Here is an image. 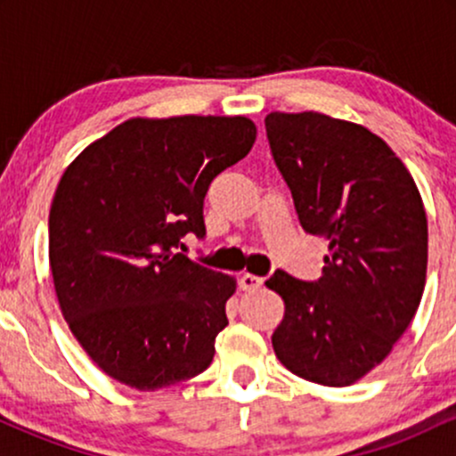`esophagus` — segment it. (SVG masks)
<instances>
[{
  "mask_svg": "<svg viewBox=\"0 0 456 456\" xmlns=\"http://www.w3.org/2000/svg\"><path fill=\"white\" fill-rule=\"evenodd\" d=\"M261 285H264V279H259V276L255 274H242L240 276V289L242 291H259Z\"/></svg>",
  "mask_w": 456,
  "mask_h": 456,
  "instance_id": "1",
  "label": "esophagus"
}]
</instances>
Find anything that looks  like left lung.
Instances as JSON below:
<instances>
[{
  "label": "left lung",
  "instance_id": "left-lung-1",
  "mask_svg": "<svg viewBox=\"0 0 456 456\" xmlns=\"http://www.w3.org/2000/svg\"><path fill=\"white\" fill-rule=\"evenodd\" d=\"M265 133L302 229L328 240L319 281L282 270L265 281L285 302L272 347L297 378L352 386L388 358L420 306L428 257L422 197L390 145L360 124L272 111Z\"/></svg>",
  "mask_w": 456,
  "mask_h": 456
}]
</instances>
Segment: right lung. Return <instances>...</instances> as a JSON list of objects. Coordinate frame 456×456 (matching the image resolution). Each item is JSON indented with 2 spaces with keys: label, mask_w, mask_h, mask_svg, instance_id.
I'll return each mask as SVG.
<instances>
[{
  "label": "right lung",
  "mask_w": 456,
  "mask_h": 456,
  "mask_svg": "<svg viewBox=\"0 0 456 456\" xmlns=\"http://www.w3.org/2000/svg\"><path fill=\"white\" fill-rule=\"evenodd\" d=\"M244 115L130 118L66 167L49 214L61 315L119 384L159 390L203 373L235 279L180 253L206 235L203 199L253 148Z\"/></svg>",
  "instance_id": "obj_1"
}]
</instances>
